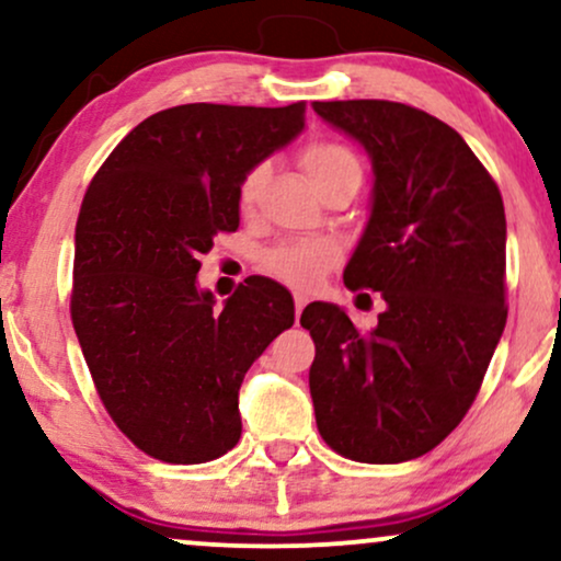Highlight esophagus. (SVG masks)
<instances>
[{
  "label": "esophagus",
  "instance_id": "esophagus-1",
  "mask_svg": "<svg viewBox=\"0 0 561 561\" xmlns=\"http://www.w3.org/2000/svg\"><path fill=\"white\" fill-rule=\"evenodd\" d=\"M308 306V295H302V293H295V313H298V319H300V313H302V308Z\"/></svg>",
  "mask_w": 561,
  "mask_h": 561
}]
</instances>
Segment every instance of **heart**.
<instances>
[{
    "mask_svg": "<svg viewBox=\"0 0 561 561\" xmlns=\"http://www.w3.org/2000/svg\"><path fill=\"white\" fill-rule=\"evenodd\" d=\"M300 164L302 170H306L308 180L313 182V187L340 178V174H360V164H357L355 153L345 146L332 144V140H319V144H310L302 148ZM266 172V167L259 164L245 174V180H242L240 206L245 208V211L255 204V198H259ZM336 259H340V251H336L334 242L293 240L266 253V268L293 287H313L316 282L334 266Z\"/></svg>",
    "mask_w": 561,
    "mask_h": 561,
    "instance_id": "heart-1",
    "label": "heart"
}]
</instances>
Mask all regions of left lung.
I'll list each match as a JSON object with an SVG mask.
<instances>
[{"label": "left lung", "instance_id": "1", "mask_svg": "<svg viewBox=\"0 0 561 561\" xmlns=\"http://www.w3.org/2000/svg\"><path fill=\"white\" fill-rule=\"evenodd\" d=\"M313 112L370 159V211L345 285L387 306L370 332L334 302L302 310L316 426L355 462H408L457 428L502 340V193L462 135L415 106L313 101Z\"/></svg>", "mask_w": 561, "mask_h": 561}]
</instances>
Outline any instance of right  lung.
Wrapping results in <instances>:
<instances>
[{
	"instance_id": "right-lung-1",
	"label": "right lung",
	"mask_w": 561,
	"mask_h": 561,
	"mask_svg": "<svg viewBox=\"0 0 561 561\" xmlns=\"http://www.w3.org/2000/svg\"><path fill=\"white\" fill-rule=\"evenodd\" d=\"M306 130V104H182L119 140L80 206L72 327L112 421L157 460L238 444L248 368L293 327L287 287L248 276L225 306L201 253L240 227L245 174Z\"/></svg>"
}]
</instances>
